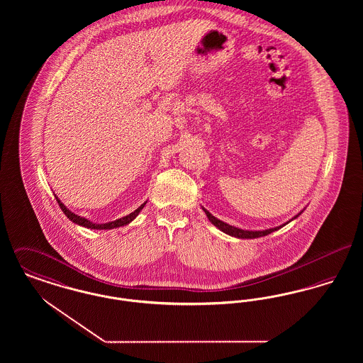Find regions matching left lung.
Here are the masks:
<instances>
[{
  "label": "left lung",
  "mask_w": 363,
  "mask_h": 363,
  "mask_svg": "<svg viewBox=\"0 0 363 363\" xmlns=\"http://www.w3.org/2000/svg\"><path fill=\"white\" fill-rule=\"evenodd\" d=\"M303 209H305V208H303ZM303 209H302L298 215H295L291 220L296 219V218L303 212ZM203 211L206 212L208 220H209L212 225H215V227H218L220 231H223V233L227 234V235H231V237H235V238H240V240H253V238L265 237V235H268V234H271V233L277 231L279 228H281L283 225H286L287 223H290V222H291V220H289V222H286V223H283V225H277V227H272V228H267V230H242L240 227L228 225V223H225L223 220H220V219L215 218V216H213V215H212V213H211L209 211H207L204 207H203Z\"/></svg>",
  "instance_id": "left-lung-1"
}]
</instances>
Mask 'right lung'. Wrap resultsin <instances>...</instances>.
<instances>
[{
    "instance_id": "obj_1",
    "label": "right lung",
    "mask_w": 363,
    "mask_h": 363,
    "mask_svg": "<svg viewBox=\"0 0 363 363\" xmlns=\"http://www.w3.org/2000/svg\"><path fill=\"white\" fill-rule=\"evenodd\" d=\"M54 197L57 199L58 206L61 207L62 212L67 215V218H68L69 220H72V222L76 223V225L86 227V228H91V230H111V228H118V227H122V225H129L132 220H135V219L138 218L140 211L147 204V201L143 203L135 212H132V213H129V215H126V216H123V218H120V219H116V220H113V222H107V223H92L91 220H88L86 218L73 213L70 209H68V208L62 204V201H61L55 194H54Z\"/></svg>"
}]
</instances>
